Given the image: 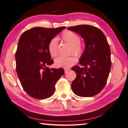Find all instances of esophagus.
Returning <instances> with one entry per match:
<instances>
[{
	"instance_id": "esophagus-1",
	"label": "esophagus",
	"mask_w": 128,
	"mask_h": 128,
	"mask_svg": "<svg viewBox=\"0 0 128 128\" xmlns=\"http://www.w3.org/2000/svg\"><path fill=\"white\" fill-rule=\"evenodd\" d=\"M70 69L68 68H64V73H68V70H69Z\"/></svg>"
}]
</instances>
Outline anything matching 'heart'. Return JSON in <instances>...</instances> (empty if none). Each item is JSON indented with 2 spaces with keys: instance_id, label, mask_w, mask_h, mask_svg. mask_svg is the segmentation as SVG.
<instances>
[{
  "instance_id": "obj_1",
  "label": "heart",
  "mask_w": 128,
  "mask_h": 128,
  "mask_svg": "<svg viewBox=\"0 0 128 128\" xmlns=\"http://www.w3.org/2000/svg\"><path fill=\"white\" fill-rule=\"evenodd\" d=\"M62 38L66 42L72 46V52L77 56H81L82 54L83 47L80 42V38L76 33L67 30L63 33ZM48 50L51 56H56L58 54V40L54 38L50 42L48 46ZM76 58L73 56H60L54 60L55 65L56 67L68 68L76 62Z\"/></svg>"
}]
</instances>
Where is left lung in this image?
<instances>
[{
  "instance_id": "left-lung-1",
  "label": "left lung",
  "mask_w": 128,
  "mask_h": 128,
  "mask_svg": "<svg viewBox=\"0 0 128 128\" xmlns=\"http://www.w3.org/2000/svg\"><path fill=\"white\" fill-rule=\"evenodd\" d=\"M80 35L86 48L79 60V66L72 70L76 78L72 82L74 93L81 97H91L99 94L107 82L112 62L110 46L104 33L98 28L81 25L68 28Z\"/></svg>"
}]
</instances>
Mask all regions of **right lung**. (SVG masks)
<instances>
[{
    "instance_id": "add662e5",
    "label": "right lung",
    "mask_w": 128,
    "mask_h": 128,
    "mask_svg": "<svg viewBox=\"0 0 128 128\" xmlns=\"http://www.w3.org/2000/svg\"><path fill=\"white\" fill-rule=\"evenodd\" d=\"M65 26L57 28L34 27L20 37L16 52V71L21 86L32 98L44 99L55 92L64 68H50L54 63L48 50L50 40Z\"/></svg>"
}]
</instances>
